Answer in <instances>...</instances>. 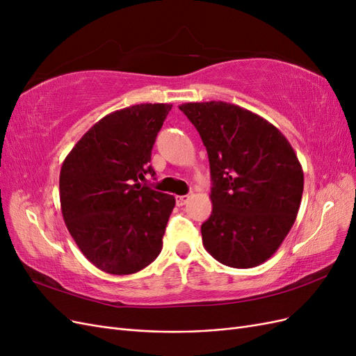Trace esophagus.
<instances>
[{
  "mask_svg": "<svg viewBox=\"0 0 356 356\" xmlns=\"http://www.w3.org/2000/svg\"><path fill=\"white\" fill-rule=\"evenodd\" d=\"M175 200H177V204H178V207H182V204H186V203L190 200V196H188V195H184V196H177V197H175Z\"/></svg>",
  "mask_w": 356,
  "mask_h": 356,
  "instance_id": "esophagus-1",
  "label": "esophagus"
}]
</instances>
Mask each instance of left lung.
<instances>
[{
  "mask_svg": "<svg viewBox=\"0 0 356 356\" xmlns=\"http://www.w3.org/2000/svg\"><path fill=\"white\" fill-rule=\"evenodd\" d=\"M179 110L209 157L212 212L202 224L204 250L224 266H260L297 218L305 177L296 152L277 127L239 105L188 102Z\"/></svg>",
  "mask_w": 356,
  "mask_h": 356,
  "instance_id": "obj_1",
  "label": "left lung"
}]
</instances>
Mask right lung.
Listing matches in <instances>:
<instances>
[{"label":"right lung","instance_id":"right-lung-1","mask_svg":"<svg viewBox=\"0 0 356 356\" xmlns=\"http://www.w3.org/2000/svg\"><path fill=\"white\" fill-rule=\"evenodd\" d=\"M170 104H139L105 115L60 168L63 221L88 260L110 275H132L161 251L175 197L143 186Z\"/></svg>","mask_w":356,"mask_h":356}]
</instances>
